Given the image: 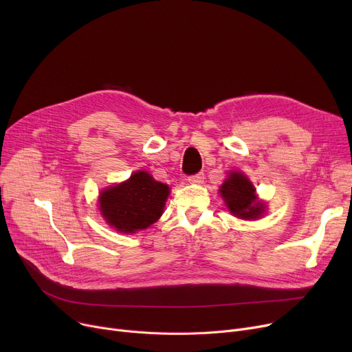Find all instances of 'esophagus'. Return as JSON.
Masks as SVG:
<instances>
[{"instance_id": "1", "label": "esophagus", "mask_w": 352, "mask_h": 352, "mask_svg": "<svg viewBox=\"0 0 352 352\" xmlns=\"http://www.w3.org/2000/svg\"><path fill=\"white\" fill-rule=\"evenodd\" d=\"M204 178H206L204 173H198V174L190 175V177L187 178V181H188L190 184H201V182H204Z\"/></svg>"}]
</instances>
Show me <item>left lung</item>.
Returning <instances> with one entry per match:
<instances>
[{"mask_svg": "<svg viewBox=\"0 0 352 352\" xmlns=\"http://www.w3.org/2000/svg\"><path fill=\"white\" fill-rule=\"evenodd\" d=\"M230 211L243 219H256L264 212V204L256 201L255 188L241 173H231L219 190Z\"/></svg>", "mask_w": 352, "mask_h": 352, "instance_id": "8db88e82", "label": "left lung"}]
</instances>
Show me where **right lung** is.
I'll use <instances>...</instances> for the list:
<instances>
[{
	"label": "right lung",
	"instance_id": "obj_1",
	"mask_svg": "<svg viewBox=\"0 0 352 352\" xmlns=\"http://www.w3.org/2000/svg\"><path fill=\"white\" fill-rule=\"evenodd\" d=\"M170 188L145 171L100 194V210L107 223L120 232L148 228L162 215Z\"/></svg>",
	"mask_w": 352,
	"mask_h": 352
}]
</instances>
